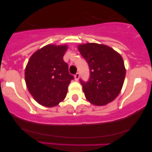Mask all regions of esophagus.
Here are the masks:
<instances>
[{
    "instance_id": "obj_1",
    "label": "esophagus",
    "mask_w": 152,
    "mask_h": 152,
    "mask_svg": "<svg viewBox=\"0 0 152 152\" xmlns=\"http://www.w3.org/2000/svg\"><path fill=\"white\" fill-rule=\"evenodd\" d=\"M79 76H80V74H79V73H76V74H75V76H74V78H75V79H76V81H78V78H79Z\"/></svg>"
}]
</instances>
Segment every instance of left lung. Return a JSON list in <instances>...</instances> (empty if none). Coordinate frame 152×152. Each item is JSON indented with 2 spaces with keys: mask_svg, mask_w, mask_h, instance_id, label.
Segmentation results:
<instances>
[{
  "mask_svg": "<svg viewBox=\"0 0 152 152\" xmlns=\"http://www.w3.org/2000/svg\"><path fill=\"white\" fill-rule=\"evenodd\" d=\"M78 48L89 66L88 81L80 79L87 100L96 106L114 101L121 91L126 75L121 56L111 47L95 43Z\"/></svg>",
  "mask_w": 152,
  "mask_h": 152,
  "instance_id": "left-lung-1",
  "label": "left lung"
}]
</instances>
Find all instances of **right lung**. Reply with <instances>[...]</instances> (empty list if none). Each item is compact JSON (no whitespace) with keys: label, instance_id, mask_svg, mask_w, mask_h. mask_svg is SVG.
I'll return each instance as SVG.
<instances>
[{"label":"right lung","instance_id":"1","mask_svg":"<svg viewBox=\"0 0 152 152\" xmlns=\"http://www.w3.org/2000/svg\"><path fill=\"white\" fill-rule=\"evenodd\" d=\"M67 46L47 45L31 56L25 70L28 89L41 105L53 107L66 98L74 76L64 61Z\"/></svg>","mask_w":152,"mask_h":152}]
</instances>
